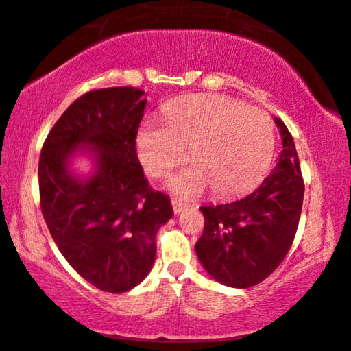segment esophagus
<instances>
[{
	"instance_id": "esophagus-1",
	"label": "esophagus",
	"mask_w": 351,
	"mask_h": 351,
	"mask_svg": "<svg viewBox=\"0 0 351 351\" xmlns=\"http://www.w3.org/2000/svg\"><path fill=\"white\" fill-rule=\"evenodd\" d=\"M171 206H173V213H175V214L181 213V210L186 208V204H184V202L178 201V199H171Z\"/></svg>"
}]
</instances>
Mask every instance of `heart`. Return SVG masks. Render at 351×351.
<instances>
[{
    "label": "heart",
    "mask_w": 351,
    "mask_h": 351,
    "mask_svg": "<svg viewBox=\"0 0 351 351\" xmlns=\"http://www.w3.org/2000/svg\"><path fill=\"white\" fill-rule=\"evenodd\" d=\"M165 124L145 122L137 135L143 170L163 178L189 157L194 167L171 176L178 196L234 197L255 186L267 173L274 149L273 121L263 109L221 95H189L171 101Z\"/></svg>",
    "instance_id": "1"
}]
</instances>
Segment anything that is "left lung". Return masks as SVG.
Masks as SVG:
<instances>
[{"label": "left lung", "instance_id": "1", "mask_svg": "<svg viewBox=\"0 0 351 351\" xmlns=\"http://www.w3.org/2000/svg\"><path fill=\"white\" fill-rule=\"evenodd\" d=\"M282 152L274 170L242 199L201 206L204 232L197 258L214 280L232 288H250L281 265L296 235L304 180L293 135L276 117Z\"/></svg>", "mask_w": 351, "mask_h": 351}]
</instances>
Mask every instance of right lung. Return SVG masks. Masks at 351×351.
<instances>
[{
    "mask_svg": "<svg viewBox=\"0 0 351 351\" xmlns=\"http://www.w3.org/2000/svg\"><path fill=\"white\" fill-rule=\"evenodd\" d=\"M130 86L91 90L58 117L42 145V216L58 250L101 291L124 293L150 271L155 237L173 216L170 197L143 176L135 138L147 99ZM78 145L95 147L99 171L88 182L66 163Z\"/></svg>",
    "mask_w": 351,
    "mask_h": 351,
    "instance_id": "1",
    "label": "right lung"
}]
</instances>
